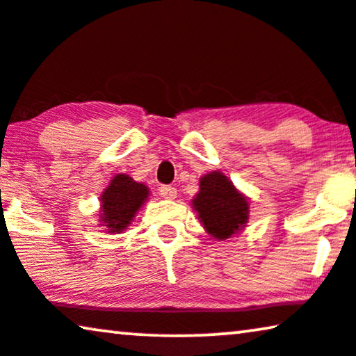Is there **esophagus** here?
<instances>
[{
	"label": "esophagus",
	"mask_w": 356,
	"mask_h": 356,
	"mask_svg": "<svg viewBox=\"0 0 356 356\" xmlns=\"http://www.w3.org/2000/svg\"><path fill=\"white\" fill-rule=\"evenodd\" d=\"M159 193H161L163 198L174 200L177 197V188L171 187V185H161V187H159Z\"/></svg>",
	"instance_id": "esophagus-1"
}]
</instances>
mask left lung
Instances as JSON below:
<instances>
[{"instance_id": "obj_1", "label": "left lung", "mask_w": 356, "mask_h": 356, "mask_svg": "<svg viewBox=\"0 0 356 356\" xmlns=\"http://www.w3.org/2000/svg\"><path fill=\"white\" fill-rule=\"evenodd\" d=\"M192 204L204 230L218 240L238 234L248 221V198L221 171H213L200 179V190Z\"/></svg>"}]
</instances>
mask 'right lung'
I'll list each match as a JSON object with an SVG mask.
<instances>
[{"instance_id": "add662e5", "label": "right lung", "mask_w": 356, "mask_h": 356, "mask_svg": "<svg viewBox=\"0 0 356 356\" xmlns=\"http://www.w3.org/2000/svg\"><path fill=\"white\" fill-rule=\"evenodd\" d=\"M148 187L135 182L127 174H118L99 197L102 211H99V226L106 227L109 234H119L129 227L135 214L148 200Z\"/></svg>"}]
</instances>
